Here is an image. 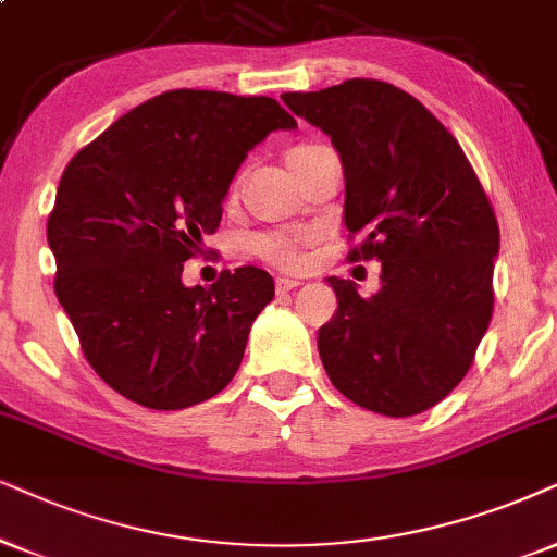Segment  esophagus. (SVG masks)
Listing matches in <instances>:
<instances>
[{
    "label": "esophagus",
    "instance_id": "34e87169",
    "mask_svg": "<svg viewBox=\"0 0 557 557\" xmlns=\"http://www.w3.org/2000/svg\"><path fill=\"white\" fill-rule=\"evenodd\" d=\"M298 285H300V280H293V277H277V283H274V287H277V293H290Z\"/></svg>",
    "mask_w": 557,
    "mask_h": 557
}]
</instances>
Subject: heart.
Masks as SVG:
<instances>
[{
    "instance_id": "heart-1",
    "label": "heart",
    "mask_w": 557,
    "mask_h": 557,
    "mask_svg": "<svg viewBox=\"0 0 557 557\" xmlns=\"http://www.w3.org/2000/svg\"><path fill=\"white\" fill-rule=\"evenodd\" d=\"M313 146H298L287 153V161H293L300 153H306ZM251 251L267 264L283 267V270H293L300 264V249L306 246V236L302 234H283V231H267V234H257L249 242Z\"/></svg>"
}]
</instances>
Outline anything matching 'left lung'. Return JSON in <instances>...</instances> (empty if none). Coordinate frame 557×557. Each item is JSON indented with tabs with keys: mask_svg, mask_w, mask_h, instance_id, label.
Listing matches in <instances>:
<instances>
[{
	"mask_svg": "<svg viewBox=\"0 0 557 557\" xmlns=\"http://www.w3.org/2000/svg\"><path fill=\"white\" fill-rule=\"evenodd\" d=\"M283 102L321 128L344 169V226L377 259L380 290L326 277L336 313L319 329L334 388L383 417H413L466 377L494 311L498 223L453 133L388 82L349 79Z\"/></svg>",
	"mask_w": 557,
	"mask_h": 557,
	"instance_id": "1",
	"label": "left lung"
}]
</instances>
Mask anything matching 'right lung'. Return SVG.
<instances>
[{"instance_id": "1", "label": "right lung", "mask_w": 557, "mask_h": 557, "mask_svg": "<svg viewBox=\"0 0 557 557\" xmlns=\"http://www.w3.org/2000/svg\"><path fill=\"white\" fill-rule=\"evenodd\" d=\"M298 128L272 97L172 89L125 112L63 169L48 246L55 298L112 391L157 411L213 398L274 298L238 267L187 287L182 270L221 223L231 180L274 131Z\"/></svg>"}]
</instances>
